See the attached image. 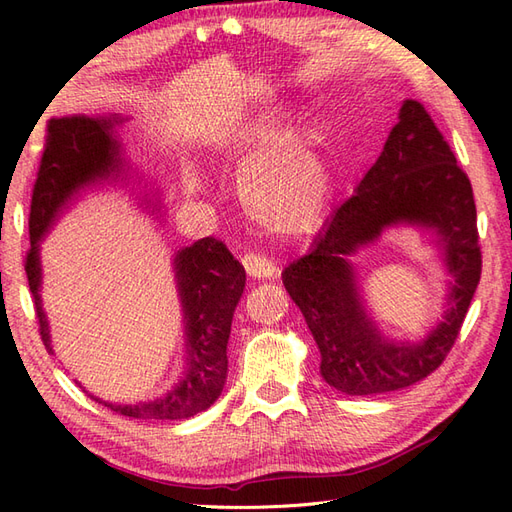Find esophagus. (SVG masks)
Listing matches in <instances>:
<instances>
[{
  "label": "esophagus",
  "mask_w": 512,
  "mask_h": 512,
  "mask_svg": "<svg viewBox=\"0 0 512 512\" xmlns=\"http://www.w3.org/2000/svg\"><path fill=\"white\" fill-rule=\"evenodd\" d=\"M241 262H243V267H245L247 275L252 277V280H269V277L277 275V267L265 254L247 252V254H243Z\"/></svg>",
  "instance_id": "esophagus-1"
}]
</instances>
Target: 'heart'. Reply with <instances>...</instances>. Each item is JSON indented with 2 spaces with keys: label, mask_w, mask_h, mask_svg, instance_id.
Segmentation results:
<instances>
[{
  "label": "heart",
  "mask_w": 512,
  "mask_h": 512,
  "mask_svg": "<svg viewBox=\"0 0 512 512\" xmlns=\"http://www.w3.org/2000/svg\"><path fill=\"white\" fill-rule=\"evenodd\" d=\"M280 113L265 111L232 134L230 149L250 158L241 194L252 218L280 237L314 232L327 215L331 173L320 128L301 126L282 134Z\"/></svg>",
  "instance_id": "1"
}]
</instances>
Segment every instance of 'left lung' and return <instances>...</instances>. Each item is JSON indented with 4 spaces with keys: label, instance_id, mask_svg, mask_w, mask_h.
<instances>
[{
    "label": "left lung",
    "instance_id": "left-lung-1",
    "mask_svg": "<svg viewBox=\"0 0 512 512\" xmlns=\"http://www.w3.org/2000/svg\"><path fill=\"white\" fill-rule=\"evenodd\" d=\"M433 227L456 284L445 320L421 345L386 343L364 314L347 256L393 223ZM472 183L425 106L406 100L376 164L282 280L322 354L320 374L346 395L399 391L425 380L455 346L480 282Z\"/></svg>",
    "mask_w": 512,
    "mask_h": 512
}]
</instances>
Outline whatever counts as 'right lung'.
<instances>
[{"label": "right lung", "mask_w": 512, "mask_h": 512, "mask_svg": "<svg viewBox=\"0 0 512 512\" xmlns=\"http://www.w3.org/2000/svg\"><path fill=\"white\" fill-rule=\"evenodd\" d=\"M121 119L61 117L46 123V143L29 205V241L25 256L29 290L34 294L38 331L44 348L51 352L49 327L40 305L38 241L70 196L91 181L111 177L121 168L119 143L113 126ZM177 284L183 303L185 335H188V374L168 395L136 406H104L117 414L141 421H177L207 410L220 397L226 374V346L235 307L245 288V269L215 237H205L185 247L175 258ZM98 401V399H96ZM102 404V401H100Z\"/></svg>", "instance_id": "1"}]
</instances>
